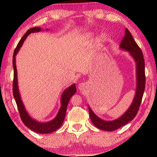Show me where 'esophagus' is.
Returning a JSON list of instances; mask_svg holds the SVG:
<instances>
[{
    "label": "esophagus",
    "mask_w": 157,
    "mask_h": 157,
    "mask_svg": "<svg viewBox=\"0 0 157 157\" xmlns=\"http://www.w3.org/2000/svg\"><path fill=\"white\" fill-rule=\"evenodd\" d=\"M85 86H86V84H85L84 83H81L79 84L78 88L79 90H83L85 88Z\"/></svg>",
    "instance_id": "1"
}]
</instances>
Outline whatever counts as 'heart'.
<instances>
[{
    "label": "heart",
    "instance_id": "heart-1",
    "mask_svg": "<svg viewBox=\"0 0 157 157\" xmlns=\"http://www.w3.org/2000/svg\"><path fill=\"white\" fill-rule=\"evenodd\" d=\"M103 40H104V36H102L100 38V41H103Z\"/></svg>",
    "mask_w": 157,
    "mask_h": 157
}]
</instances>
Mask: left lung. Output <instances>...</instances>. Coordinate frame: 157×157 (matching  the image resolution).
Wrapping results in <instances>:
<instances>
[{
  "mask_svg": "<svg viewBox=\"0 0 157 157\" xmlns=\"http://www.w3.org/2000/svg\"><path fill=\"white\" fill-rule=\"evenodd\" d=\"M122 49L127 50L136 63V75H137V86L135 98L129 109L124 113L121 118L112 121H105L95 115L91 108L89 107V116L91 121L94 125L100 129L105 131H114L120 127L124 126L134 119L139 111L140 103H141L143 93L145 87V61L141 49L140 48L136 41L133 38L132 34L128 30H125V35L123 38L120 44Z\"/></svg>",
  "mask_w": 157,
  "mask_h": 157,
  "instance_id": "left-lung-1",
  "label": "left lung"
}]
</instances>
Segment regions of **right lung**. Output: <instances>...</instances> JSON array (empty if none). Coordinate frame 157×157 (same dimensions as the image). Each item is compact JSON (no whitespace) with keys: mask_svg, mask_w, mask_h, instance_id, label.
I'll return each instance as SVG.
<instances>
[{"mask_svg":"<svg viewBox=\"0 0 157 157\" xmlns=\"http://www.w3.org/2000/svg\"><path fill=\"white\" fill-rule=\"evenodd\" d=\"M41 31L40 28H30L28 30L26 33L23 35L21 40L18 42V45L16 47L14 50V55H13V67H14V79H13V95L17 102V105L18 107V112L20 114V117L22 120L23 123L25 124V126H27L29 129L33 130L34 132L39 133V134H48L55 131H56L57 129L62 126L65 118L66 109L68 104L69 100L76 93V86L75 84H73L72 86L68 87L67 89H66L62 95V100H61V108L58 112L57 116L53 119L52 121L48 122V123H39L34 119L31 118L28 113L26 112L24 106L22 102V100H21V97L18 92V84H17V67H16V55L19 50L20 48L22 46V44L24 42L25 39L27 38L29 34L33 33H36V32Z\"/></svg>","mask_w":157,"mask_h":157,"instance_id":"add662e5","label":"right lung"}]
</instances>
